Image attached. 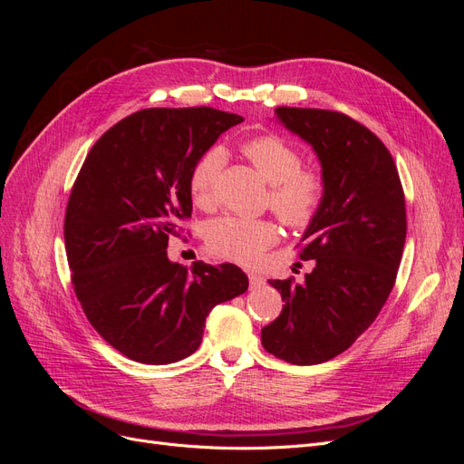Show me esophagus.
I'll list each match as a JSON object with an SVG mask.
<instances>
[{
    "label": "esophagus",
    "instance_id": "obj_1",
    "mask_svg": "<svg viewBox=\"0 0 464 464\" xmlns=\"http://www.w3.org/2000/svg\"><path fill=\"white\" fill-rule=\"evenodd\" d=\"M249 276V286L251 288H259L265 285V278L259 275V273H247Z\"/></svg>",
    "mask_w": 464,
    "mask_h": 464
}]
</instances>
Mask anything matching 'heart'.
Segmentation results:
<instances>
[{
	"instance_id": "heart-1",
	"label": "heart",
	"mask_w": 464,
	"mask_h": 464,
	"mask_svg": "<svg viewBox=\"0 0 464 464\" xmlns=\"http://www.w3.org/2000/svg\"><path fill=\"white\" fill-rule=\"evenodd\" d=\"M246 157L271 184L269 205L288 227L300 228L319 210L325 181L312 168H302L300 152L278 135H259L244 145ZM224 154L218 147L207 149L195 160L189 174L191 201L207 208L215 201V179ZM276 240V227L266 218L218 217L207 227V244L217 256L242 265H256L265 249Z\"/></svg>"
}]
</instances>
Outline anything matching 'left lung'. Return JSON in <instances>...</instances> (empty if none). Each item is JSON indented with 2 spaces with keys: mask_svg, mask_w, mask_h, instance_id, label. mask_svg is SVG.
I'll list each match as a JSON object with an SVG mask.
<instances>
[{
  "mask_svg": "<svg viewBox=\"0 0 464 464\" xmlns=\"http://www.w3.org/2000/svg\"><path fill=\"white\" fill-rule=\"evenodd\" d=\"M275 114L315 152L325 193L302 236L300 259H315L314 271L302 285L269 280L285 305L261 343L280 360L314 366L350 348L387 302L406 237L404 193L387 147L353 118L286 106Z\"/></svg>",
  "mask_w": 464,
  "mask_h": 464,
  "instance_id": "8db88e82",
  "label": "left lung"
}]
</instances>
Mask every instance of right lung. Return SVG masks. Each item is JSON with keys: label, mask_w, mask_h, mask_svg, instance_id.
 Masks as SVG:
<instances>
[{"label": "right lung", "mask_w": 464, "mask_h": 464, "mask_svg": "<svg viewBox=\"0 0 464 464\" xmlns=\"http://www.w3.org/2000/svg\"><path fill=\"white\" fill-rule=\"evenodd\" d=\"M244 118L208 106L147 108L91 149L67 203L65 251L91 325L120 354L149 366L191 356L215 305L240 296L247 275L232 263L168 259V237L191 217L189 174L201 154Z\"/></svg>", "instance_id": "right-lung-1"}]
</instances>
